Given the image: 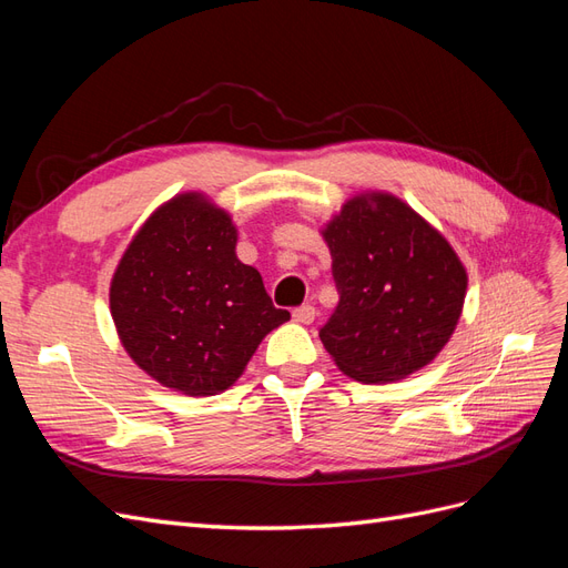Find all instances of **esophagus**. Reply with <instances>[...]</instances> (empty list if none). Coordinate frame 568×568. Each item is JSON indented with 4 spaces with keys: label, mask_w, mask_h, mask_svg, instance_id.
Instances as JSON below:
<instances>
[{
    "label": "esophagus",
    "mask_w": 568,
    "mask_h": 568,
    "mask_svg": "<svg viewBox=\"0 0 568 568\" xmlns=\"http://www.w3.org/2000/svg\"><path fill=\"white\" fill-rule=\"evenodd\" d=\"M294 320H296L298 324H313V320H315V307H313V305H301V307H296V311H294Z\"/></svg>",
    "instance_id": "esophagus-1"
}]
</instances>
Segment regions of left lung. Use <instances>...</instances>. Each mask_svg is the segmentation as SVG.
<instances>
[{
    "instance_id": "8db88e82",
    "label": "left lung",
    "mask_w": 568,
    "mask_h": 568,
    "mask_svg": "<svg viewBox=\"0 0 568 568\" xmlns=\"http://www.w3.org/2000/svg\"><path fill=\"white\" fill-rule=\"evenodd\" d=\"M320 234L341 294L320 329L334 365L363 384L432 365L457 329L469 284L448 239L379 189L353 194Z\"/></svg>"
}]
</instances>
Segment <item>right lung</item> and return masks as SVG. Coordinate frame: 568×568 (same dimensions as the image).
<instances>
[{"instance_id":"1","label":"right lung","mask_w":568,"mask_h":568,"mask_svg":"<svg viewBox=\"0 0 568 568\" xmlns=\"http://www.w3.org/2000/svg\"><path fill=\"white\" fill-rule=\"evenodd\" d=\"M232 215L203 192L161 203L111 277L109 305L132 363L192 398L234 386L261 341L288 322L261 272L236 257Z\"/></svg>"}]
</instances>
